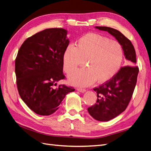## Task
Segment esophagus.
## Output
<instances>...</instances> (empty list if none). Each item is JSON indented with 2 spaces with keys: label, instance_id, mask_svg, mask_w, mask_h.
Returning <instances> with one entry per match:
<instances>
[{
  "label": "esophagus",
  "instance_id": "obj_1",
  "mask_svg": "<svg viewBox=\"0 0 151 151\" xmlns=\"http://www.w3.org/2000/svg\"><path fill=\"white\" fill-rule=\"evenodd\" d=\"M77 91H80V92H81V93H84L85 91H86V89L81 88H77Z\"/></svg>",
  "mask_w": 151,
  "mask_h": 151
}]
</instances>
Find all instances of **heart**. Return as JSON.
Masks as SVG:
<instances>
[{
  "instance_id": "1",
  "label": "heart",
  "mask_w": 151,
  "mask_h": 151,
  "mask_svg": "<svg viewBox=\"0 0 151 151\" xmlns=\"http://www.w3.org/2000/svg\"><path fill=\"white\" fill-rule=\"evenodd\" d=\"M123 58V50L119 42L100 34L88 33L79 39L76 47L69 45L66 48L63 70L70 74L84 63L86 67L69 76L70 83L77 86H88L95 81L103 83L116 74Z\"/></svg>"
}]
</instances>
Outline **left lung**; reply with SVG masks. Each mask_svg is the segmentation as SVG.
Listing matches in <instances>:
<instances>
[{"label":"left lung","instance_id":"1","mask_svg":"<svg viewBox=\"0 0 151 151\" xmlns=\"http://www.w3.org/2000/svg\"><path fill=\"white\" fill-rule=\"evenodd\" d=\"M96 28L107 31L121 43L130 65L121 67L112 79L93 89L98 98L95 104L88 108V112L95 120L107 122L126 109L134 93L139 69L138 66H131L135 65L136 55L130 40L119 31L109 27L96 26Z\"/></svg>","mask_w":151,"mask_h":151}]
</instances>
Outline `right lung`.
Here are the masks:
<instances>
[{
    "mask_svg": "<svg viewBox=\"0 0 151 151\" xmlns=\"http://www.w3.org/2000/svg\"><path fill=\"white\" fill-rule=\"evenodd\" d=\"M63 28L46 29L27 38L15 60L21 98L32 111L47 116L57 111L68 93L75 89L57 82L65 78L63 54L69 41Z\"/></svg>",
    "mask_w": 151,
    "mask_h": 151,
    "instance_id": "add662e5",
    "label": "right lung"
}]
</instances>
